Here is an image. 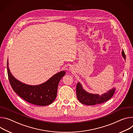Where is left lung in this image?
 Masks as SVG:
<instances>
[{
    "instance_id": "8db88e82",
    "label": "left lung",
    "mask_w": 133,
    "mask_h": 133,
    "mask_svg": "<svg viewBox=\"0 0 133 133\" xmlns=\"http://www.w3.org/2000/svg\"><path fill=\"white\" fill-rule=\"evenodd\" d=\"M124 59H126V55L124 50L122 52ZM115 88L109 90L107 92L100 96L98 94H92L85 91L82 87L80 83L78 82L76 88V93L78 99L82 104L85 105H95L101 104L110 99L114 95Z\"/></svg>"
}]
</instances>
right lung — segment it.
<instances>
[{
  "label": "right lung",
  "instance_id": "1",
  "mask_svg": "<svg viewBox=\"0 0 133 133\" xmlns=\"http://www.w3.org/2000/svg\"><path fill=\"white\" fill-rule=\"evenodd\" d=\"M8 79L13 90L19 97L31 104L38 106H47L51 104L57 95V87L65 72H58L45 82L37 85H31L21 82L11 75L7 63Z\"/></svg>",
  "mask_w": 133,
  "mask_h": 133
}]
</instances>
